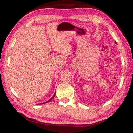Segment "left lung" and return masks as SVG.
Returning a JSON list of instances; mask_svg holds the SVG:
<instances>
[{"label": "left lung", "instance_id": "8db88e82", "mask_svg": "<svg viewBox=\"0 0 133 133\" xmlns=\"http://www.w3.org/2000/svg\"><path fill=\"white\" fill-rule=\"evenodd\" d=\"M116 43H117V42H116Z\"/></svg>", "mask_w": 133, "mask_h": 133}]
</instances>
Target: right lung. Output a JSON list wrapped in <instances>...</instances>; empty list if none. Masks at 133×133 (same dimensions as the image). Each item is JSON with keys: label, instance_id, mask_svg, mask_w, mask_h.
<instances>
[{"label": "right lung", "instance_id": "add662e5", "mask_svg": "<svg viewBox=\"0 0 133 133\" xmlns=\"http://www.w3.org/2000/svg\"><path fill=\"white\" fill-rule=\"evenodd\" d=\"M55 94H54V96H53V97H52L51 98V99H49V100H48V101H46V102H45V103H42V104H45V103H48V102H49V101H51V100H52V99H53V98H54V97H55Z\"/></svg>", "mask_w": 133, "mask_h": 133}]
</instances>
